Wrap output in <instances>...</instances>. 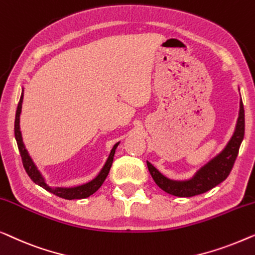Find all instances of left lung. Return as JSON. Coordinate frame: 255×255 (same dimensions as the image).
Listing matches in <instances>:
<instances>
[{
  "label": "left lung",
  "mask_w": 255,
  "mask_h": 255,
  "mask_svg": "<svg viewBox=\"0 0 255 255\" xmlns=\"http://www.w3.org/2000/svg\"><path fill=\"white\" fill-rule=\"evenodd\" d=\"M244 134H245V112H244L243 102H240L239 117L237 120L236 130L228 145L225 146V149L220 155H217L209 163L201 167L194 177L186 181L171 180V179L164 177L152 164L146 162L150 174H151L157 186L171 195L189 198V196L206 193L214 188L215 186L221 184L222 181H224L230 174L237 156H238Z\"/></svg>",
  "instance_id": "obj_1"
}]
</instances>
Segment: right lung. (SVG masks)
<instances>
[{"label": "right lung", "instance_id": "add662e5", "mask_svg": "<svg viewBox=\"0 0 255 255\" xmlns=\"http://www.w3.org/2000/svg\"><path fill=\"white\" fill-rule=\"evenodd\" d=\"M21 103H23V93H21L18 106H17V111H16V118H15V137L17 141V145H18V150L21 157V162H23V166L26 171V173L28 177L31 178V180L35 182V184L41 186L42 188H45L46 191L53 193V194L59 196V198L62 199H67V200H74V199H85L89 198V196L92 195L93 193H96L98 189L100 188V186L103 185V182L105 181V179L109 174L110 168L112 166L113 163V157L114 153H116V149L119 143L114 144L113 149L111 150V153L109 156V159L106 160V164L104 165L103 170L100 171V173L97 175V177L93 179L92 181L88 182V184L82 185V186H77V187H73V188H51L48 187L47 184L45 182V179L42 178V175L40 174V172L38 171L37 166H35L34 163L32 162L31 157L28 156L27 150L25 149L23 139H21V134H20V129H19V116H20V111H21Z\"/></svg>", "mask_w": 255, "mask_h": 255}]
</instances>
